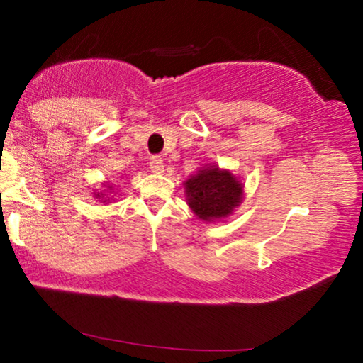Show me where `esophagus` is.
<instances>
[{
	"instance_id": "obj_1",
	"label": "esophagus",
	"mask_w": 363,
	"mask_h": 363,
	"mask_svg": "<svg viewBox=\"0 0 363 363\" xmlns=\"http://www.w3.org/2000/svg\"><path fill=\"white\" fill-rule=\"evenodd\" d=\"M148 167H150V170L153 173H157V175H160V173H163V160L160 157H152L150 158V163H148Z\"/></svg>"
}]
</instances>
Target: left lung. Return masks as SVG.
I'll list each match as a JSON object with an SVG mask.
<instances>
[{"instance_id": "1", "label": "left lung", "mask_w": 363, "mask_h": 363, "mask_svg": "<svg viewBox=\"0 0 363 363\" xmlns=\"http://www.w3.org/2000/svg\"><path fill=\"white\" fill-rule=\"evenodd\" d=\"M183 186L191 213L206 223L226 220L245 198V183L240 177L218 165L198 168Z\"/></svg>"}]
</instances>
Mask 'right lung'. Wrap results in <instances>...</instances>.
<instances>
[{
	"label": "right lung",
	"instance_id": "obj_1",
	"mask_svg": "<svg viewBox=\"0 0 363 363\" xmlns=\"http://www.w3.org/2000/svg\"><path fill=\"white\" fill-rule=\"evenodd\" d=\"M112 190H113V185H111L108 182H104L102 183V190L94 191V198H97V200L101 203H106V205H107V203H111V201H116V200H113V196H116L117 193L111 195Z\"/></svg>",
	"mask_w": 363,
	"mask_h": 363
}]
</instances>
